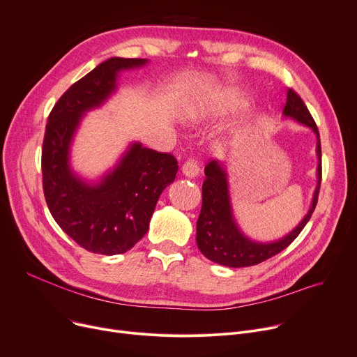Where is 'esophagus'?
<instances>
[{"mask_svg": "<svg viewBox=\"0 0 357 357\" xmlns=\"http://www.w3.org/2000/svg\"><path fill=\"white\" fill-rule=\"evenodd\" d=\"M181 172L184 176L187 177H196L200 172V167H199V162L195 160V158H188L183 167H181Z\"/></svg>", "mask_w": 357, "mask_h": 357, "instance_id": "esophagus-1", "label": "esophagus"}]
</instances>
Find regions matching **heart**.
Here are the masks:
<instances>
[{
	"label": "heart",
	"instance_id": "1",
	"mask_svg": "<svg viewBox=\"0 0 357 357\" xmlns=\"http://www.w3.org/2000/svg\"><path fill=\"white\" fill-rule=\"evenodd\" d=\"M242 105L241 99H236L235 96H213L207 100H203L202 103H197L196 107H193L190 109V115L193 118H200L204 116L206 114H211L215 111H220V109H229V108H235Z\"/></svg>",
	"mask_w": 357,
	"mask_h": 357
}]
</instances>
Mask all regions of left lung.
<instances>
[{"mask_svg":"<svg viewBox=\"0 0 357 357\" xmlns=\"http://www.w3.org/2000/svg\"><path fill=\"white\" fill-rule=\"evenodd\" d=\"M282 114L307 125V127H310L317 135L319 184L316 192H314L310 212L288 236L278 242L257 243L246 239L239 232V229L236 227L232 218V211H230V202L227 195V180L223 167L215 160L208 161L204 169L206 178L202 187L203 199L202 211L197 219L196 235V242L200 252L207 259L232 268L258 265L272 257H275L281 250H284L287 246L294 242V239L301 234V230L310 220L314 208H316L321 184V144L319 128L316 125V121L312 119L308 108L305 107L304 100L294 89H288L287 102L284 105Z\"/></svg>","mask_w":357,"mask_h":357,"instance_id":"left-lung-1","label":"left lung"}]
</instances>
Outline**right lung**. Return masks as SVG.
I'll return each instance as SVG.
<instances>
[{
	"instance_id": "add662e5",
	"label": "right lung",
	"mask_w": 357,
	"mask_h": 357,
	"mask_svg": "<svg viewBox=\"0 0 357 357\" xmlns=\"http://www.w3.org/2000/svg\"><path fill=\"white\" fill-rule=\"evenodd\" d=\"M145 61L112 57L100 63L59 98L47 118L41 149L46 203L63 232L93 254H123L142 239L160 195L178 170L173 154L141 144L99 185L85 184L69 169V144L82 114L109 96L119 70Z\"/></svg>"
}]
</instances>
